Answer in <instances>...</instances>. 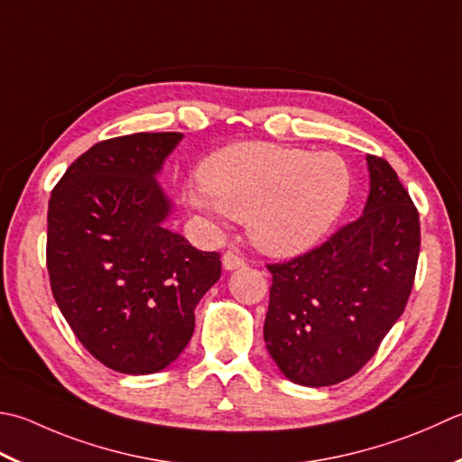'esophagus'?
Returning <instances> with one entry per match:
<instances>
[{
    "mask_svg": "<svg viewBox=\"0 0 462 462\" xmlns=\"http://www.w3.org/2000/svg\"><path fill=\"white\" fill-rule=\"evenodd\" d=\"M242 264H244V258L238 254V252L228 250V252H226V254L222 256V266H224V270H236V268H240Z\"/></svg>",
    "mask_w": 462,
    "mask_h": 462,
    "instance_id": "esophagus-1",
    "label": "esophagus"
}]
</instances>
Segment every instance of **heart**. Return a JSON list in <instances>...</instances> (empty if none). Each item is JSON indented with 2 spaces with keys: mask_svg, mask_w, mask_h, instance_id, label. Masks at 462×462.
I'll list each match as a JSON object with an SVG mask.
<instances>
[{
  "mask_svg": "<svg viewBox=\"0 0 462 462\" xmlns=\"http://www.w3.org/2000/svg\"><path fill=\"white\" fill-rule=\"evenodd\" d=\"M200 188L186 202L246 222L250 240L274 256H292L327 236L350 196L346 162L332 152L244 142L212 153Z\"/></svg>",
  "mask_w": 462,
  "mask_h": 462,
  "instance_id": "1",
  "label": "heart"
}]
</instances>
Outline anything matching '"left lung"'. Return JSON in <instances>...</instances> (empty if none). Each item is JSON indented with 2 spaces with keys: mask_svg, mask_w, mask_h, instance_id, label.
<instances>
[{
  "mask_svg": "<svg viewBox=\"0 0 462 462\" xmlns=\"http://www.w3.org/2000/svg\"><path fill=\"white\" fill-rule=\"evenodd\" d=\"M370 192L358 220L273 274L264 342L282 374L330 386L356 374L401 319L420 252L409 192L386 160L366 156Z\"/></svg>",
  "mask_w": 462,
  "mask_h": 462,
  "instance_id": "1",
  "label": "left lung"
}]
</instances>
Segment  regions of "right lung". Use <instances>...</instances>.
<instances>
[{
    "label": "right lung",
    "mask_w": 462,
    "mask_h": 462,
    "mask_svg": "<svg viewBox=\"0 0 462 462\" xmlns=\"http://www.w3.org/2000/svg\"><path fill=\"white\" fill-rule=\"evenodd\" d=\"M178 132L97 142L51 189L48 273L63 319L84 348L124 374H152L180 356L194 309L218 282V252L164 228L170 198L156 174Z\"/></svg>",
    "instance_id": "1"
}]
</instances>
